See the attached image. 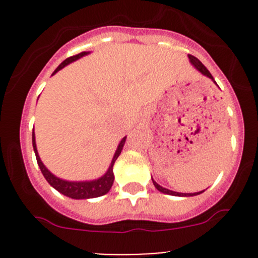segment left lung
Masks as SVG:
<instances>
[{
  "instance_id": "obj_1",
  "label": "left lung",
  "mask_w": 258,
  "mask_h": 258,
  "mask_svg": "<svg viewBox=\"0 0 258 258\" xmlns=\"http://www.w3.org/2000/svg\"><path fill=\"white\" fill-rule=\"evenodd\" d=\"M188 58H189V62H191L192 64H194L195 66V69L197 70V71H200L201 72L202 75H205V76H207L209 77V79H211L213 81V82L216 83V81L213 80V77H212V75L210 74V71L209 70L206 69V67L204 66V63H202L201 61H200L199 58H196V57L195 56H192V54H188ZM152 182H153V184H155V187L156 188L158 189V191L160 192H162V194H166V195H171V196H181V197H189V196H196V195H200V194H202V192L205 191H200V192H195V194H181V192H175V191H171V189H168V188H165V187H162V186H160V184L157 183V182H155L152 179Z\"/></svg>"
}]
</instances>
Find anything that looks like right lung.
Segmentation results:
<instances>
[{
	"instance_id": "1",
	"label": "right lung",
	"mask_w": 258,
	"mask_h": 258,
	"mask_svg": "<svg viewBox=\"0 0 258 258\" xmlns=\"http://www.w3.org/2000/svg\"><path fill=\"white\" fill-rule=\"evenodd\" d=\"M87 53H90V52H81V53L76 54V56H72V57H69V58H66L61 64H59L58 67H57L56 70H54L53 74H52V76H53L56 72H58L59 70L63 69L64 66H67V64L71 63V62L81 58V57L86 56ZM124 142H126V137H123V139L121 140V142L118 144V146H117V150H116V152H114L112 161H111L110 167H108L107 172H106L102 177H100L97 179H92V181H66V179L56 177V176H54L53 173L49 172L47 168H46V166L43 165L42 161H41V158H40V156H38L37 147H36L35 132L32 131L33 151H35L36 160H37V163H38V166H40L42 175L45 176L46 179H47L48 183L51 184L54 189H57L59 194L64 195V196H67V197H71V199H75V200L95 199V197L103 196V195H106L108 191H110L111 187H112V184H113V179H114L113 165H114V162H116L117 157L119 156V153H121L122 148H123Z\"/></svg>"
}]
</instances>
